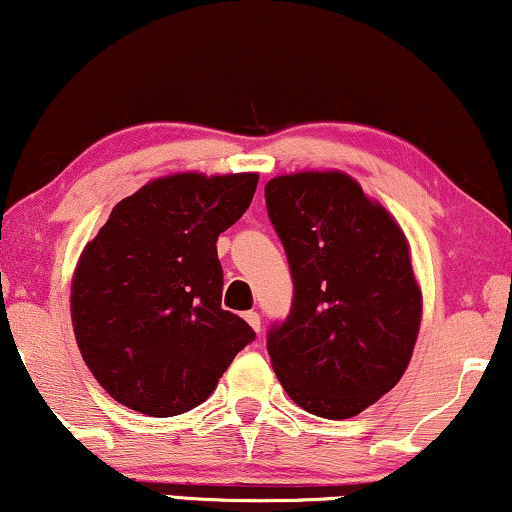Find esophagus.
I'll return each instance as SVG.
<instances>
[{
	"label": "esophagus",
	"mask_w": 512,
	"mask_h": 512,
	"mask_svg": "<svg viewBox=\"0 0 512 512\" xmlns=\"http://www.w3.org/2000/svg\"><path fill=\"white\" fill-rule=\"evenodd\" d=\"M243 316H245V321H248L250 326L255 328L257 333H260V326H262V319H260V314H257V312H245Z\"/></svg>",
	"instance_id": "obj_1"
}]
</instances>
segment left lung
<instances>
[{
	"label": "left lung",
	"instance_id": "1",
	"mask_svg": "<svg viewBox=\"0 0 512 512\" xmlns=\"http://www.w3.org/2000/svg\"><path fill=\"white\" fill-rule=\"evenodd\" d=\"M264 198L293 276L290 312L267 333L276 378L314 416H357L399 383L416 345L409 243L342 172L276 177Z\"/></svg>",
	"mask_w": 512,
	"mask_h": 512
}]
</instances>
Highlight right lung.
<instances>
[{
	"label": "right lung",
	"instance_id": "obj_1",
	"mask_svg": "<svg viewBox=\"0 0 512 512\" xmlns=\"http://www.w3.org/2000/svg\"><path fill=\"white\" fill-rule=\"evenodd\" d=\"M257 174L186 172L115 205L84 248L70 314L84 364L146 416L203 404L255 331L222 309L217 238L243 217Z\"/></svg>",
	"mask_w": 512,
	"mask_h": 512
}]
</instances>
